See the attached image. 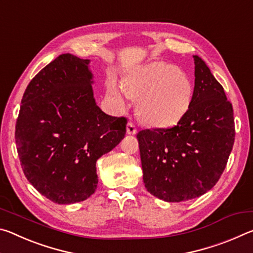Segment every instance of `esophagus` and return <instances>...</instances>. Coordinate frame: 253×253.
Masks as SVG:
<instances>
[{"instance_id":"esophagus-1","label":"esophagus","mask_w":253,"mask_h":253,"mask_svg":"<svg viewBox=\"0 0 253 253\" xmlns=\"http://www.w3.org/2000/svg\"><path fill=\"white\" fill-rule=\"evenodd\" d=\"M127 134H129V135H135L136 132H137V128H136V126L134 125V123H131V122H129L127 124Z\"/></svg>"}]
</instances>
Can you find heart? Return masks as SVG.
I'll list each match as a JSON object with an SVG mask.
<instances>
[{"mask_svg":"<svg viewBox=\"0 0 253 253\" xmlns=\"http://www.w3.org/2000/svg\"><path fill=\"white\" fill-rule=\"evenodd\" d=\"M129 97L140 99L139 111L147 123L155 126H172L190 108L193 88L179 68L164 62L143 67L124 83ZM111 92L118 96L116 85Z\"/></svg>","mask_w":253,"mask_h":253,"instance_id":"obj_1","label":"heart"}]
</instances>
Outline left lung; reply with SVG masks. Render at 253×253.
<instances>
[{
  "mask_svg": "<svg viewBox=\"0 0 253 253\" xmlns=\"http://www.w3.org/2000/svg\"><path fill=\"white\" fill-rule=\"evenodd\" d=\"M190 108L177 125L137 134L145 187L166 202L207 193L219 181L235 137L232 104L202 59L194 55Z\"/></svg>",
  "mask_w": 253,
  "mask_h": 253,
  "instance_id": "8db88e82",
  "label": "left lung"
}]
</instances>
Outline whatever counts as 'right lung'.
<instances>
[{
  "label": "right lung",
  "instance_id": "obj_1",
  "mask_svg": "<svg viewBox=\"0 0 253 253\" xmlns=\"http://www.w3.org/2000/svg\"><path fill=\"white\" fill-rule=\"evenodd\" d=\"M89 60L59 55L30 81L21 101L15 143L28 181L58 204L95 193L96 162L121 143L126 117L96 105Z\"/></svg>",
  "mask_w": 253,
  "mask_h": 253
}]
</instances>
